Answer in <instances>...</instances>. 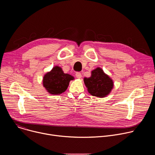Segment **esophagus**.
<instances>
[{"label": "esophagus", "mask_w": 155, "mask_h": 155, "mask_svg": "<svg viewBox=\"0 0 155 155\" xmlns=\"http://www.w3.org/2000/svg\"><path fill=\"white\" fill-rule=\"evenodd\" d=\"M75 76L77 78H81V74L80 72H76Z\"/></svg>", "instance_id": "esophagus-1"}]
</instances>
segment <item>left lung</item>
<instances>
[{"label": "left lung", "mask_w": 155, "mask_h": 155, "mask_svg": "<svg viewBox=\"0 0 155 155\" xmlns=\"http://www.w3.org/2000/svg\"><path fill=\"white\" fill-rule=\"evenodd\" d=\"M83 80L89 93L98 97L107 96L114 87L113 80L100 68L93 70L91 77H84Z\"/></svg>", "instance_id": "1"}]
</instances>
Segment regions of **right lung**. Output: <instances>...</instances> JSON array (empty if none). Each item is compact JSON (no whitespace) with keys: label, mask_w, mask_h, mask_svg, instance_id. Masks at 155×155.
I'll use <instances>...</instances> for the list:
<instances>
[{"label":"right lung","mask_w":155,"mask_h":155,"mask_svg":"<svg viewBox=\"0 0 155 155\" xmlns=\"http://www.w3.org/2000/svg\"><path fill=\"white\" fill-rule=\"evenodd\" d=\"M74 77L68 74H64L59 66H55L50 72L43 77V85L51 94H61L68 89L71 80Z\"/></svg>","instance_id":"1"}]
</instances>
